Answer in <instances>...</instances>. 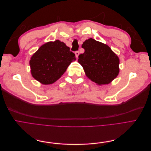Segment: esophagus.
<instances>
[{
	"label": "esophagus",
	"mask_w": 151,
	"mask_h": 151,
	"mask_svg": "<svg viewBox=\"0 0 151 151\" xmlns=\"http://www.w3.org/2000/svg\"><path fill=\"white\" fill-rule=\"evenodd\" d=\"M75 55H76V58H78V55H79V52H78V51L76 52H75Z\"/></svg>",
	"instance_id": "esophagus-1"
}]
</instances>
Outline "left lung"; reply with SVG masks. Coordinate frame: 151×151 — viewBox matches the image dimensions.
<instances>
[{"instance_id": "left-lung-1", "label": "left lung", "mask_w": 151, "mask_h": 151, "mask_svg": "<svg viewBox=\"0 0 151 151\" xmlns=\"http://www.w3.org/2000/svg\"><path fill=\"white\" fill-rule=\"evenodd\" d=\"M82 48L85 52L78 56V62L90 80L102 85L117 77L120 60L108 45L90 38L83 43Z\"/></svg>"}]
</instances>
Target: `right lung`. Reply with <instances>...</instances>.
<instances>
[{
	"mask_svg": "<svg viewBox=\"0 0 151 151\" xmlns=\"http://www.w3.org/2000/svg\"><path fill=\"white\" fill-rule=\"evenodd\" d=\"M75 54L59 40L48 42L39 48L29 61L31 73L43 85L52 84L65 73L70 64L76 61Z\"/></svg>",
	"mask_w": 151,
	"mask_h": 151,
	"instance_id": "obj_1",
	"label": "right lung"
}]
</instances>
